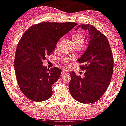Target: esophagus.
I'll return each mask as SVG.
<instances>
[{
  "mask_svg": "<svg viewBox=\"0 0 126 126\" xmlns=\"http://www.w3.org/2000/svg\"><path fill=\"white\" fill-rule=\"evenodd\" d=\"M68 73H69L68 70H65V69H63V70H62L61 75L63 76H64L67 75V74H68Z\"/></svg>",
  "mask_w": 126,
  "mask_h": 126,
  "instance_id": "esophagus-1",
  "label": "esophagus"
}]
</instances>
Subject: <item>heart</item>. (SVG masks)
Here are the masks:
<instances>
[{"label":"heart","mask_w":126,"mask_h":126,"mask_svg":"<svg viewBox=\"0 0 126 126\" xmlns=\"http://www.w3.org/2000/svg\"><path fill=\"white\" fill-rule=\"evenodd\" d=\"M72 40L73 41L74 44V43H79V42H83V43L84 42V36L82 34H81V33H74L72 36ZM62 61L63 63H67L68 61V60L67 58H64L62 59Z\"/></svg>","instance_id":"b5f03b06"}]
</instances>
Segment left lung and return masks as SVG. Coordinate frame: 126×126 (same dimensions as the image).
Masks as SVG:
<instances>
[{"mask_svg": "<svg viewBox=\"0 0 126 126\" xmlns=\"http://www.w3.org/2000/svg\"><path fill=\"white\" fill-rule=\"evenodd\" d=\"M88 31L90 41L83 55L78 60L81 70H85L84 78L70 73L69 90L76 100L82 103H91L101 98L105 93L113 74V58L106 36L93 26L81 24Z\"/></svg>", "mask_w": 126, "mask_h": 126, "instance_id": "obj_1", "label": "left lung"}]
</instances>
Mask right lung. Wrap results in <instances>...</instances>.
I'll list each match as a JSON object with an SVG mask.
<instances>
[{
    "mask_svg": "<svg viewBox=\"0 0 126 126\" xmlns=\"http://www.w3.org/2000/svg\"><path fill=\"white\" fill-rule=\"evenodd\" d=\"M77 23L42 22L30 27L17 44L14 59L16 79L22 93L29 99L42 101L52 95V85L61 70L49 69L43 61L55 50L58 40Z\"/></svg>",
    "mask_w": 126,
    "mask_h": 126,
    "instance_id": "right-lung-1",
    "label": "right lung"
}]
</instances>
